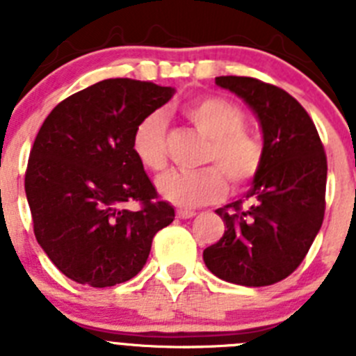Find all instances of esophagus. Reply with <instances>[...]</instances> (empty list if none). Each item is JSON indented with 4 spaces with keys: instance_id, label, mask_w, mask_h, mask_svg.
<instances>
[{
    "instance_id": "esophagus-1",
    "label": "esophagus",
    "mask_w": 356,
    "mask_h": 356,
    "mask_svg": "<svg viewBox=\"0 0 356 356\" xmlns=\"http://www.w3.org/2000/svg\"><path fill=\"white\" fill-rule=\"evenodd\" d=\"M176 216L180 217V219H191V217L196 216V212L194 210H187V209H180L178 212H176Z\"/></svg>"
}]
</instances>
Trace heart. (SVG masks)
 Masks as SVG:
<instances>
[{"mask_svg": "<svg viewBox=\"0 0 356 356\" xmlns=\"http://www.w3.org/2000/svg\"><path fill=\"white\" fill-rule=\"evenodd\" d=\"M184 115L210 143L200 171H171L156 181L160 194L180 207H200L221 200L226 175L234 187H244L257 178L264 163V146L244 130L246 118L232 102L219 96L197 97L184 106ZM168 121L159 110L144 115L131 134V149L149 171H162L168 163Z\"/></svg>", "mask_w": 356, "mask_h": 356, "instance_id": "heart-1", "label": "heart"}]
</instances>
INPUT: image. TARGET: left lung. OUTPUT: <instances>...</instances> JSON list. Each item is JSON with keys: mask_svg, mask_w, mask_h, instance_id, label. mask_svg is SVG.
Instances as JSON below:
<instances>
[{"mask_svg": "<svg viewBox=\"0 0 356 356\" xmlns=\"http://www.w3.org/2000/svg\"><path fill=\"white\" fill-rule=\"evenodd\" d=\"M216 83L257 114L264 163L244 200L216 210L225 235L203 251V260L225 282L266 287L300 267L321 229L326 153L307 110L284 89L248 76H217Z\"/></svg>", "mask_w": 356, "mask_h": 356, "instance_id": "1", "label": "left lung"}]
</instances>
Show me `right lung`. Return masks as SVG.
<instances>
[{
	"label": "right lung",
	"mask_w": 356,
	"mask_h": 356,
	"mask_svg": "<svg viewBox=\"0 0 356 356\" xmlns=\"http://www.w3.org/2000/svg\"><path fill=\"white\" fill-rule=\"evenodd\" d=\"M172 94L110 78L65 97L42 122L24 191L37 242L72 282L102 289L131 280L156 232L175 219L131 149L135 124Z\"/></svg>",
	"instance_id": "1"
}]
</instances>
